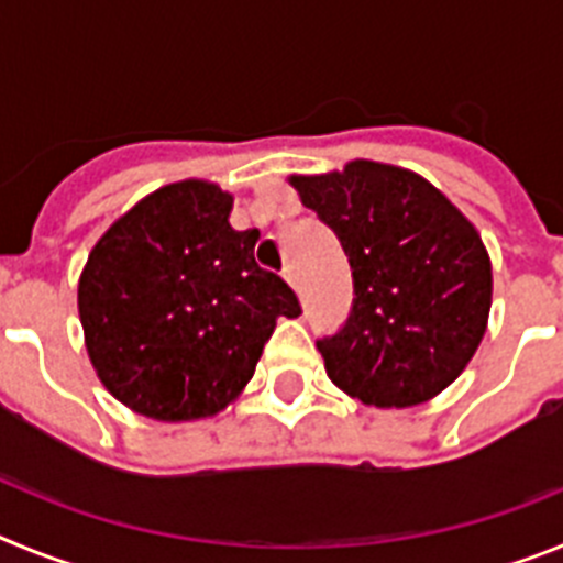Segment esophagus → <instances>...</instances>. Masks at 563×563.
<instances>
[{"label": "esophagus", "instance_id": "1", "mask_svg": "<svg viewBox=\"0 0 563 563\" xmlns=\"http://www.w3.org/2000/svg\"><path fill=\"white\" fill-rule=\"evenodd\" d=\"M282 276H285L287 285H292V287L298 285V282H296V271H292V265H285V271H282Z\"/></svg>", "mask_w": 563, "mask_h": 563}]
</instances>
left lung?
I'll return each instance as SVG.
<instances>
[{
	"instance_id": "obj_1",
	"label": "left lung",
	"mask_w": 563,
	"mask_h": 563,
	"mask_svg": "<svg viewBox=\"0 0 563 563\" xmlns=\"http://www.w3.org/2000/svg\"><path fill=\"white\" fill-rule=\"evenodd\" d=\"M290 186L352 267L350 316L316 341L330 380L380 409L440 395L474 357L490 312V258L476 228L431 183L383 163Z\"/></svg>"
}]
</instances>
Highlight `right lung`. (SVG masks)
Wrapping results in <instances>:
<instances>
[{
  "label": "right lung",
  "instance_id": "add662e5",
  "mask_svg": "<svg viewBox=\"0 0 563 563\" xmlns=\"http://www.w3.org/2000/svg\"><path fill=\"white\" fill-rule=\"evenodd\" d=\"M202 180L148 194L101 236L78 282L87 350L109 391L154 420L211 417L245 389L278 316H301Z\"/></svg>",
  "mask_w": 563,
  "mask_h": 563
}]
</instances>
